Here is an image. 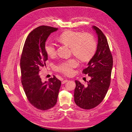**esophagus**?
<instances>
[{"mask_svg": "<svg viewBox=\"0 0 132 132\" xmlns=\"http://www.w3.org/2000/svg\"><path fill=\"white\" fill-rule=\"evenodd\" d=\"M68 81V80L67 79L63 80H62V84H65V82H67Z\"/></svg>", "mask_w": 132, "mask_h": 132, "instance_id": "1", "label": "esophagus"}]
</instances>
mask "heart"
<instances>
[{"label":"heart","instance_id":"b5f03b06","mask_svg":"<svg viewBox=\"0 0 132 132\" xmlns=\"http://www.w3.org/2000/svg\"><path fill=\"white\" fill-rule=\"evenodd\" d=\"M58 40L61 43L70 47L72 54L82 62L91 60L96 51V41L93 37L88 34H82L80 32L67 30L59 36ZM45 50L50 57H54L57 54L56 46L51 41L45 43ZM78 65V62L72 58L60 62L55 67V69L65 75L70 76L73 73V69Z\"/></svg>","mask_w":132,"mask_h":132}]
</instances>
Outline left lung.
<instances>
[{"label": "left lung", "mask_w": 132, "mask_h": 132, "mask_svg": "<svg viewBox=\"0 0 132 132\" xmlns=\"http://www.w3.org/2000/svg\"><path fill=\"white\" fill-rule=\"evenodd\" d=\"M98 37L95 54L83 70L82 73L88 74L91 79L85 86L75 80L74 101L79 107L90 109L99 105L104 98L110 84L113 65L112 54L107 39L97 27L92 26Z\"/></svg>", "instance_id": "1"}]
</instances>
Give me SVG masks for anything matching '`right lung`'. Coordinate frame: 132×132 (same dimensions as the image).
<instances>
[{"label":"right lung","instance_id":"right-lung-1","mask_svg":"<svg viewBox=\"0 0 132 132\" xmlns=\"http://www.w3.org/2000/svg\"><path fill=\"white\" fill-rule=\"evenodd\" d=\"M58 28L41 26L28 36L22 51L20 67L21 81L30 104L38 109L46 110L57 103L61 81L55 76L43 82L40 75L48 59L45 50V42L51 33Z\"/></svg>","mask_w":132,"mask_h":132}]
</instances>
